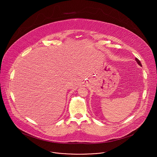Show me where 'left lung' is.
Instances as JSON below:
<instances>
[{
    "label": "left lung",
    "instance_id": "1",
    "mask_svg": "<svg viewBox=\"0 0 157 157\" xmlns=\"http://www.w3.org/2000/svg\"><path fill=\"white\" fill-rule=\"evenodd\" d=\"M136 61L137 62V63H138L140 66H142V64H141L140 61H139V59H137V58H136Z\"/></svg>",
    "mask_w": 157,
    "mask_h": 157
}]
</instances>
